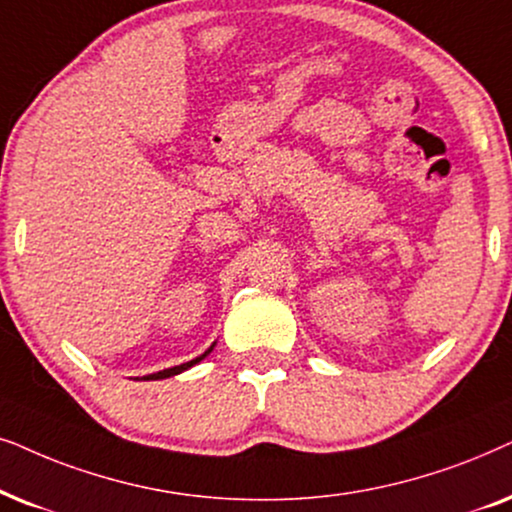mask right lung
Here are the masks:
<instances>
[{"label":"right lung","instance_id":"right-lung-1","mask_svg":"<svg viewBox=\"0 0 512 512\" xmlns=\"http://www.w3.org/2000/svg\"><path fill=\"white\" fill-rule=\"evenodd\" d=\"M215 346V344H213ZM213 346H210V349L206 351V353H201L199 358H194V360H189V363H182V365H175V367H168V370H161V372H154V374H147V377H142L145 381H154V379H168V377H175V374H180V372H185V370H189V367H194L196 363H201L203 358L208 356L210 351H213Z\"/></svg>","mask_w":512,"mask_h":512}]
</instances>
